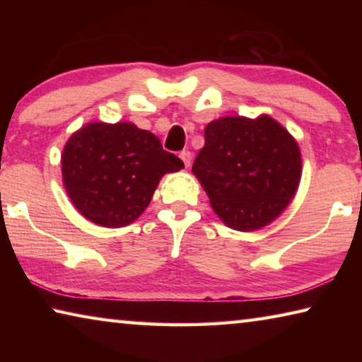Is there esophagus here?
Segmentation results:
<instances>
[{
	"label": "esophagus",
	"instance_id": "34e87169",
	"mask_svg": "<svg viewBox=\"0 0 362 362\" xmlns=\"http://www.w3.org/2000/svg\"><path fill=\"white\" fill-rule=\"evenodd\" d=\"M180 159L183 161V164H185V168H189V164H192V153L188 150H183L180 153Z\"/></svg>",
	"mask_w": 362,
	"mask_h": 362
}]
</instances>
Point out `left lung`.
<instances>
[{
  "label": "left lung",
  "instance_id": "left-lung-1",
  "mask_svg": "<svg viewBox=\"0 0 362 362\" xmlns=\"http://www.w3.org/2000/svg\"><path fill=\"white\" fill-rule=\"evenodd\" d=\"M192 173L212 211L238 231L260 230L296 196L302 153L289 131L268 115L223 116L206 126Z\"/></svg>",
  "mask_w": 362,
  "mask_h": 362
}]
</instances>
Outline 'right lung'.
<instances>
[{
	"label": "right lung",
	"instance_id": "1",
	"mask_svg": "<svg viewBox=\"0 0 362 362\" xmlns=\"http://www.w3.org/2000/svg\"><path fill=\"white\" fill-rule=\"evenodd\" d=\"M60 163L73 206L107 228L137 220L163 175L183 169L182 159L163 150L155 134L127 121L84 124L66 140Z\"/></svg>",
	"mask_w": 362,
	"mask_h": 362
}]
</instances>
